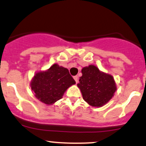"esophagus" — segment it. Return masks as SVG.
Returning a JSON list of instances; mask_svg holds the SVG:
<instances>
[{
	"mask_svg": "<svg viewBox=\"0 0 146 146\" xmlns=\"http://www.w3.org/2000/svg\"><path fill=\"white\" fill-rule=\"evenodd\" d=\"M74 79L75 81H76V83L77 84L78 81H79V77H78V76H74Z\"/></svg>",
	"mask_w": 146,
	"mask_h": 146,
	"instance_id": "34e87169",
	"label": "esophagus"
}]
</instances>
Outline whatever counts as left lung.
<instances>
[{
	"instance_id": "8db88e82",
	"label": "left lung",
	"mask_w": 146,
	"mask_h": 146,
	"mask_svg": "<svg viewBox=\"0 0 146 146\" xmlns=\"http://www.w3.org/2000/svg\"><path fill=\"white\" fill-rule=\"evenodd\" d=\"M78 87L83 98L92 106H102L108 102L116 90L113 76L102 72L95 65L85 67L81 70Z\"/></svg>"
}]
</instances>
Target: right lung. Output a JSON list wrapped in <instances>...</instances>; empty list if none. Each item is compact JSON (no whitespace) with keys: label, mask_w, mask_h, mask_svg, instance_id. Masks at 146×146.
<instances>
[{"label":"right lung","mask_w":146,"mask_h":146,"mask_svg":"<svg viewBox=\"0 0 146 146\" xmlns=\"http://www.w3.org/2000/svg\"><path fill=\"white\" fill-rule=\"evenodd\" d=\"M75 84L67 68L54 64L46 71L36 74L31 86L36 98L50 105L62 98L65 90Z\"/></svg>","instance_id":"obj_1"}]
</instances>
